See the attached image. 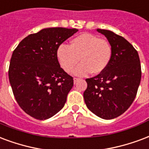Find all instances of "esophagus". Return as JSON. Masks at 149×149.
Listing matches in <instances>:
<instances>
[{"label": "esophagus", "mask_w": 149, "mask_h": 149, "mask_svg": "<svg viewBox=\"0 0 149 149\" xmlns=\"http://www.w3.org/2000/svg\"><path fill=\"white\" fill-rule=\"evenodd\" d=\"M79 80H80V79H79V78L75 77V78H74V84L77 83V82H78V81H79Z\"/></svg>", "instance_id": "1"}]
</instances>
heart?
Listing matches in <instances>:
<instances>
[{"label": "heart", "mask_w": 149, "mask_h": 149, "mask_svg": "<svg viewBox=\"0 0 149 149\" xmlns=\"http://www.w3.org/2000/svg\"><path fill=\"white\" fill-rule=\"evenodd\" d=\"M112 55L113 49L108 41L89 33L77 35L69 46L61 44L57 49L58 61L66 72H71L79 61L82 62L74 72L77 76L100 74L111 63Z\"/></svg>", "instance_id": "b5f03b06"}]
</instances>
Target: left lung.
I'll use <instances>...</instances> for the list:
<instances>
[{
  "mask_svg": "<svg viewBox=\"0 0 149 149\" xmlns=\"http://www.w3.org/2000/svg\"><path fill=\"white\" fill-rule=\"evenodd\" d=\"M97 31L107 38L113 55L104 71L86 79L84 98L92 113L103 119H113L133 103L141 79V67L138 53L125 38L108 30Z\"/></svg>",
  "mask_w": 149,
  "mask_h": 149,
  "instance_id": "1",
  "label": "left lung"
}]
</instances>
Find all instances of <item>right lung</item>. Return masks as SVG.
<instances>
[{
    "label": "right lung",
    "instance_id": "add662e5",
    "mask_svg": "<svg viewBox=\"0 0 149 149\" xmlns=\"http://www.w3.org/2000/svg\"><path fill=\"white\" fill-rule=\"evenodd\" d=\"M77 31L76 28H45L24 38L14 49L9 82L16 102L30 116L45 120L63 108L73 78L61 68L57 49Z\"/></svg>",
    "mask_w": 149,
    "mask_h": 149
}]
</instances>
